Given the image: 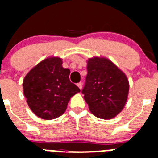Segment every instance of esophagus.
<instances>
[{"label":"esophagus","mask_w":158,"mask_h":158,"mask_svg":"<svg viewBox=\"0 0 158 158\" xmlns=\"http://www.w3.org/2000/svg\"><path fill=\"white\" fill-rule=\"evenodd\" d=\"M78 86V88L80 89H82V85H83V84L81 83V82H79V83H77V85Z\"/></svg>","instance_id":"1"}]
</instances>
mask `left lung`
<instances>
[{
  "instance_id": "8db88e82",
  "label": "left lung",
  "mask_w": 158,
  "mask_h": 158,
  "mask_svg": "<svg viewBox=\"0 0 158 158\" xmlns=\"http://www.w3.org/2000/svg\"><path fill=\"white\" fill-rule=\"evenodd\" d=\"M88 73L81 92L89 110L97 118L111 119L121 112L128 99L129 83L126 75L110 59H89Z\"/></svg>"
}]
</instances>
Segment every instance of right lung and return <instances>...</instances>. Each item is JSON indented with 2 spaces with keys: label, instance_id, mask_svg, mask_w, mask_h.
Here are the masks:
<instances>
[{
  "label": "right lung",
  "instance_id": "add662e5",
  "mask_svg": "<svg viewBox=\"0 0 158 158\" xmlns=\"http://www.w3.org/2000/svg\"><path fill=\"white\" fill-rule=\"evenodd\" d=\"M62 64L60 58H47L32 68L23 80V93L29 107L42 119L60 117L70 98L81 91L70 82V71Z\"/></svg>",
  "mask_w": 158,
  "mask_h": 158
}]
</instances>
